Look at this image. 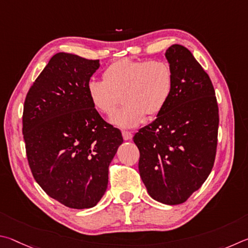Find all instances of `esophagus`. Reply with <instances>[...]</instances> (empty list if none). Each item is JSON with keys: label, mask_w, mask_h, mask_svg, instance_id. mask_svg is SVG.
Listing matches in <instances>:
<instances>
[{"label": "esophagus", "mask_w": 248, "mask_h": 248, "mask_svg": "<svg viewBox=\"0 0 248 248\" xmlns=\"http://www.w3.org/2000/svg\"><path fill=\"white\" fill-rule=\"evenodd\" d=\"M122 135H123V138L125 140H132L133 133L129 132V131H123V132H122Z\"/></svg>", "instance_id": "obj_1"}]
</instances>
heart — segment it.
<instances>
[{
    "mask_svg": "<svg viewBox=\"0 0 248 248\" xmlns=\"http://www.w3.org/2000/svg\"><path fill=\"white\" fill-rule=\"evenodd\" d=\"M174 76L163 60L120 59L103 73V80H90L87 93L93 107L110 115L123 98V107L111 116V123L122 128L134 127L155 116L170 100Z\"/></svg>",
    "mask_w": 248,
    "mask_h": 248,
    "instance_id": "obj_1",
    "label": "heart"
}]
</instances>
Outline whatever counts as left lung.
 Here are the masks:
<instances>
[{
  "label": "left lung",
  "mask_w": 248,
  "mask_h": 248,
  "mask_svg": "<svg viewBox=\"0 0 248 248\" xmlns=\"http://www.w3.org/2000/svg\"><path fill=\"white\" fill-rule=\"evenodd\" d=\"M166 56L174 76L170 100L133 140L150 196L179 205L202 187L214 168L219 108L209 75L188 49L173 45Z\"/></svg>",
  "instance_id": "8db88e82"
}]
</instances>
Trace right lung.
Segmentation results:
<instances>
[{"instance_id":"add662e5","label":"right lung","mask_w":248,"mask_h":248,"mask_svg":"<svg viewBox=\"0 0 248 248\" xmlns=\"http://www.w3.org/2000/svg\"><path fill=\"white\" fill-rule=\"evenodd\" d=\"M99 65V60L56 53L24 103L23 135L34 180L51 198L73 209L97 205L123 142L120 129L100 116L87 93Z\"/></svg>"}]
</instances>
